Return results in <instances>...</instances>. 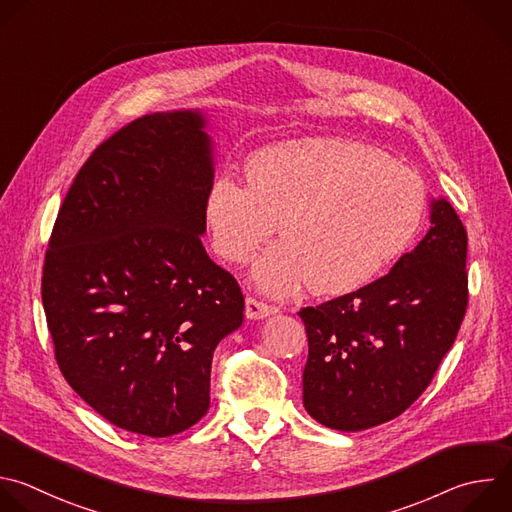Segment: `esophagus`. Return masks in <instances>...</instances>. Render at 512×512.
Wrapping results in <instances>:
<instances>
[{
  "instance_id": "obj_1",
  "label": "esophagus",
  "mask_w": 512,
  "mask_h": 512,
  "mask_svg": "<svg viewBox=\"0 0 512 512\" xmlns=\"http://www.w3.org/2000/svg\"><path fill=\"white\" fill-rule=\"evenodd\" d=\"M273 313H277L275 305H269V303H265V301H261L257 297H247V301H245V315L249 319H263V317L273 315Z\"/></svg>"
}]
</instances>
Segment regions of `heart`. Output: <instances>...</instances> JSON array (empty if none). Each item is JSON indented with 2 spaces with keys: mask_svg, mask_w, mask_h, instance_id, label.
I'll return each mask as SVG.
<instances>
[{
  "mask_svg": "<svg viewBox=\"0 0 512 512\" xmlns=\"http://www.w3.org/2000/svg\"><path fill=\"white\" fill-rule=\"evenodd\" d=\"M247 187L221 175L203 199L213 251L255 265L257 287L285 295L303 281L315 295L350 293L384 273L414 243L428 207L416 170L348 138L265 146L245 164Z\"/></svg>",
  "mask_w": 512,
  "mask_h": 512,
  "instance_id": "b5f03b06",
  "label": "heart"
}]
</instances>
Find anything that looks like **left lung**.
I'll use <instances>...</instances> for the list:
<instances>
[{"mask_svg":"<svg viewBox=\"0 0 512 512\" xmlns=\"http://www.w3.org/2000/svg\"><path fill=\"white\" fill-rule=\"evenodd\" d=\"M432 227L412 253L358 291L303 307V406L319 424L358 432L406 412L452 348L468 305L466 229L432 203Z\"/></svg>","mask_w":512,"mask_h":512,"instance_id":"obj_1","label":"left lung"}]
</instances>
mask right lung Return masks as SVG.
Segmentation results:
<instances>
[{
	"label": "right lung",
	"mask_w": 512,
	"mask_h": 512,
	"mask_svg": "<svg viewBox=\"0 0 512 512\" xmlns=\"http://www.w3.org/2000/svg\"><path fill=\"white\" fill-rule=\"evenodd\" d=\"M199 112H156L104 140L48 243L42 301L58 368L114 426L164 438L211 404L217 344L243 323L237 279L205 251L213 183Z\"/></svg>",
	"instance_id": "add662e5"
}]
</instances>
